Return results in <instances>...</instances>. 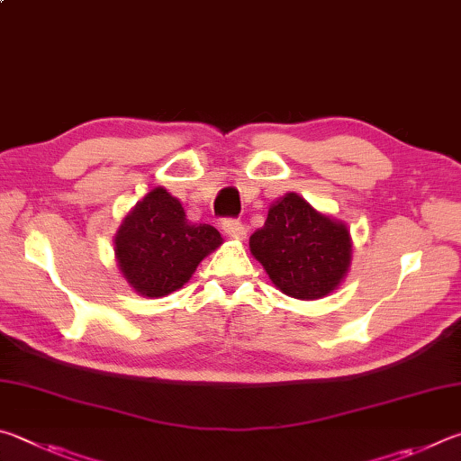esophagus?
I'll return each instance as SVG.
<instances>
[{
	"label": "esophagus",
	"mask_w": 461,
	"mask_h": 461,
	"mask_svg": "<svg viewBox=\"0 0 461 461\" xmlns=\"http://www.w3.org/2000/svg\"><path fill=\"white\" fill-rule=\"evenodd\" d=\"M222 230H224V235H229L232 239H245L247 237L245 224L235 221V218H226V221H222Z\"/></svg>",
	"instance_id": "obj_1"
}]
</instances>
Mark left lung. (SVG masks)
I'll return each mask as SVG.
<instances>
[{"mask_svg": "<svg viewBox=\"0 0 461 461\" xmlns=\"http://www.w3.org/2000/svg\"><path fill=\"white\" fill-rule=\"evenodd\" d=\"M249 247L273 285L295 300H320L342 284L352 259L344 222L318 212L300 194L273 202Z\"/></svg>", "mask_w": 461, "mask_h": 461, "instance_id": "1", "label": "left lung"}]
</instances>
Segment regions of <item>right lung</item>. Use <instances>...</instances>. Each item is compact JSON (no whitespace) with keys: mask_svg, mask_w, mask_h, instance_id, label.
Segmentation results:
<instances>
[{"mask_svg":"<svg viewBox=\"0 0 461 461\" xmlns=\"http://www.w3.org/2000/svg\"><path fill=\"white\" fill-rule=\"evenodd\" d=\"M113 243L127 284L145 297H164L192 277L222 237L214 226L192 224L180 200L156 188L125 216Z\"/></svg>","mask_w":461,"mask_h":461,"instance_id":"right-lung-1","label":"right lung"}]
</instances>
